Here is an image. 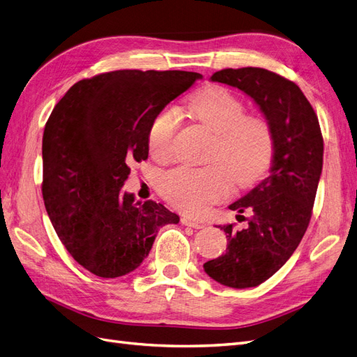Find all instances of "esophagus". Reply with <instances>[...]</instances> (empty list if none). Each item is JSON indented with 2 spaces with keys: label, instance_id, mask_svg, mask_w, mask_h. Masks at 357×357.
I'll return each mask as SVG.
<instances>
[{
  "label": "esophagus",
  "instance_id": "esophagus-1",
  "mask_svg": "<svg viewBox=\"0 0 357 357\" xmlns=\"http://www.w3.org/2000/svg\"><path fill=\"white\" fill-rule=\"evenodd\" d=\"M181 225L189 226V228H193V229H201V228H204V225H202L201 222H195V220H192V219H189V218H181Z\"/></svg>",
  "mask_w": 357,
  "mask_h": 357
}]
</instances>
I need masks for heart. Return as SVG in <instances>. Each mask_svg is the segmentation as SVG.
Returning <instances> with one entry per match:
<instances>
[{
	"label": "heart",
	"mask_w": 357,
	"mask_h": 357,
	"mask_svg": "<svg viewBox=\"0 0 357 357\" xmlns=\"http://www.w3.org/2000/svg\"><path fill=\"white\" fill-rule=\"evenodd\" d=\"M188 112L214 132L205 167L178 165L165 171L159 189L181 211L199 214L236 186H248L266 171L274 153L273 128L264 117L245 114L241 98L223 86H210L186 104ZM177 107L167 105L152 121L149 147L158 159L171 156L180 128Z\"/></svg>",
	"instance_id": "1"
}]
</instances>
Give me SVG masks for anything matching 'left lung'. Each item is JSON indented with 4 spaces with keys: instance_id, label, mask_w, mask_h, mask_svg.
I'll list each match as a JSON object with an SVG mask.
<instances>
[{
    "instance_id": "left-lung-1",
    "label": "left lung",
    "mask_w": 357,
    "mask_h": 357,
    "mask_svg": "<svg viewBox=\"0 0 357 357\" xmlns=\"http://www.w3.org/2000/svg\"><path fill=\"white\" fill-rule=\"evenodd\" d=\"M211 80L250 96L274 134L269 174L229 205L248 226L241 231L219 226L229 241L226 253L204 264V271L223 286L256 287L287 262L308 228L323 167V137L305 95L282 75L245 67L220 70ZM247 209L250 220L241 215Z\"/></svg>"
}]
</instances>
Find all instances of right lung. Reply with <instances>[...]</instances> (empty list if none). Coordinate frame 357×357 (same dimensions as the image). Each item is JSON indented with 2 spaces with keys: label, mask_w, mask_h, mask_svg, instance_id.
I'll return each mask as SVG.
<instances>
[{
  "label": "right lung",
  "mask_w": 357,
  "mask_h": 357,
  "mask_svg": "<svg viewBox=\"0 0 357 357\" xmlns=\"http://www.w3.org/2000/svg\"><path fill=\"white\" fill-rule=\"evenodd\" d=\"M202 75L117 70L75 83L43 134V199L68 253L102 278L134 271L158 231L180 218L122 192L131 162L149 156L155 116Z\"/></svg>",
  "instance_id": "obj_1"
}]
</instances>
